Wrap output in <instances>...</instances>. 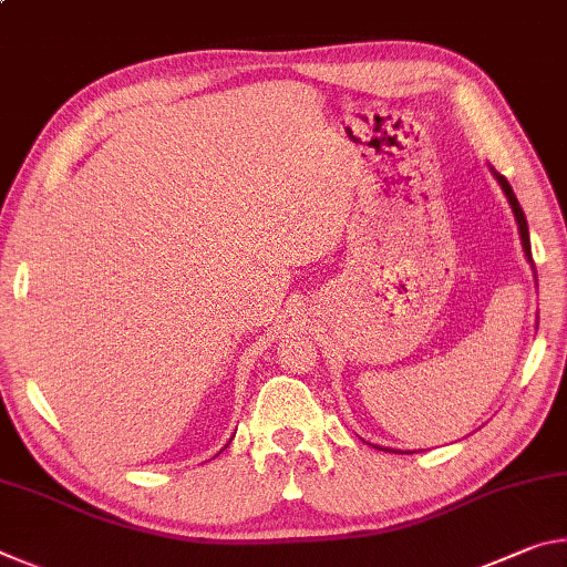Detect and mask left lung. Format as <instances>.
I'll return each mask as SVG.
<instances>
[{
	"mask_svg": "<svg viewBox=\"0 0 567 567\" xmlns=\"http://www.w3.org/2000/svg\"><path fill=\"white\" fill-rule=\"evenodd\" d=\"M493 175H495V179L501 182V187H503V192H505V197H507V203H511V207H513V215H515V219H517V229H520V239H523V249H525V257H527V262L533 265V255H530V235H527V219H525V213H523V207H520V203H517V197H515V192H513V187H511V182H507L501 172H495L493 169ZM533 270H535V265H533ZM382 450V447H380Z\"/></svg>",
	"mask_w": 567,
	"mask_h": 567,
	"instance_id": "left-lung-1",
	"label": "left lung"
}]
</instances>
